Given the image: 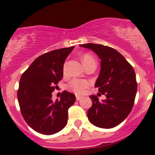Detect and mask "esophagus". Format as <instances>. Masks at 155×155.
I'll list each match as a JSON object with an SVG mask.
<instances>
[{
    "label": "esophagus",
    "instance_id": "obj_1",
    "mask_svg": "<svg viewBox=\"0 0 155 155\" xmlns=\"http://www.w3.org/2000/svg\"><path fill=\"white\" fill-rule=\"evenodd\" d=\"M81 99H82V97H80V96H76V101H80Z\"/></svg>",
    "mask_w": 155,
    "mask_h": 155
}]
</instances>
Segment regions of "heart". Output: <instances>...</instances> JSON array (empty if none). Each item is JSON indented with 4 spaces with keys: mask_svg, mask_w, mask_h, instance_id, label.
Here are the masks:
<instances>
[{
    "mask_svg": "<svg viewBox=\"0 0 155 155\" xmlns=\"http://www.w3.org/2000/svg\"><path fill=\"white\" fill-rule=\"evenodd\" d=\"M82 61L84 65H86L87 63L92 61H95L94 58L89 54H85L82 57ZM67 69H68V63H65L63 65V73H67ZM89 86V83L85 80H79V79H74L69 83L68 84V88L76 94H83L87 89V87Z\"/></svg>",
    "mask_w": 155,
    "mask_h": 155,
    "instance_id": "obj_1",
    "label": "heart"
}]
</instances>
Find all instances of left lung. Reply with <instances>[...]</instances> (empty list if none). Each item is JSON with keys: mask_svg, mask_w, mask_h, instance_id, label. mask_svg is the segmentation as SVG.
<instances>
[{"mask_svg": "<svg viewBox=\"0 0 155 155\" xmlns=\"http://www.w3.org/2000/svg\"><path fill=\"white\" fill-rule=\"evenodd\" d=\"M80 47L92 50L101 59V71L95 87L105 95L100 101L92 95L87 118L92 125L111 129L122 122L132 110L137 84L134 68L117 51L103 45L87 43Z\"/></svg>", "mask_w": 155, "mask_h": 155, "instance_id": "8db88e82", "label": "left lung"}]
</instances>
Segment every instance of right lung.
Returning a JSON list of instances; mask_svg holds the SVG:
<instances>
[{
  "label": "right lung",
  "mask_w": 155,
  "mask_h": 155,
  "mask_svg": "<svg viewBox=\"0 0 155 155\" xmlns=\"http://www.w3.org/2000/svg\"><path fill=\"white\" fill-rule=\"evenodd\" d=\"M73 49L62 48L40 55L20 79L18 99L21 113L28 125L39 134H56L68 123V108L75 103V96L63 91L55 102L51 97L63 76L66 58Z\"/></svg>",
  "instance_id": "obj_1"
}]
</instances>
